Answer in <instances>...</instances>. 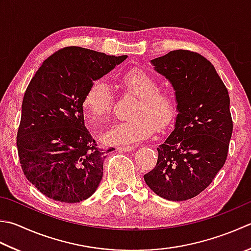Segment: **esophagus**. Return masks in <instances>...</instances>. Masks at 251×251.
I'll use <instances>...</instances> for the list:
<instances>
[{
	"label": "esophagus",
	"mask_w": 251,
	"mask_h": 251,
	"mask_svg": "<svg viewBox=\"0 0 251 251\" xmlns=\"http://www.w3.org/2000/svg\"><path fill=\"white\" fill-rule=\"evenodd\" d=\"M117 150H120V151H124V152H130V151L134 150V147H131V146H127V147H119V148H117Z\"/></svg>",
	"instance_id": "obj_1"
}]
</instances>
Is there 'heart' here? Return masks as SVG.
Instances as JSON below:
<instances>
[{
  "label": "heart",
  "mask_w": 251,
  "mask_h": 251,
  "mask_svg": "<svg viewBox=\"0 0 251 251\" xmlns=\"http://www.w3.org/2000/svg\"><path fill=\"white\" fill-rule=\"evenodd\" d=\"M125 89L138 97L132 107V119L117 123L103 132L101 140L105 145H135L151 136L155 129L168 126L174 119L176 102L168 90L159 89V81L139 68H134L121 76ZM83 107L92 122L104 121L113 106V93L106 82H91L83 97Z\"/></svg>",
  "instance_id": "obj_1"
}]
</instances>
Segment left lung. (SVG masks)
<instances>
[{
	"label": "left lung",
	"instance_id": "obj_1",
	"mask_svg": "<svg viewBox=\"0 0 251 251\" xmlns=\"http://www.w3.org/2000/svg\"><path fill=\"white\" fill-rule=\"evenodd\" d=\"M175 91L174 129L156 148L155 168L144 175L160 197L194 198L223 168L233 131L226 87L202 55L176 50L150 62Z\"/></svg>",
	"mask_w": 251,
	"mask_h": 251
}]
</instances>
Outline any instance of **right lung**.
I'll use <instances>...</instances> for the list:
<instances>
[{
  "mask_svg": "<svg viewBox=\"0 0 251 251\" xmlns=\"http://www.w3.org/2000/svg\"><path fill=\"white\" fill-rule=\"evenodd\" d=\"M127 55L67 47L42 63L25 92L17 149L25 176L44 196L75 203L95 194L107 152L83 120V97Z\"/></svg>",
  "mask_w": 251,
  "mask_h": 251,
  "instance_id": "1",
  "label": "right lung"
}]
</instances>
